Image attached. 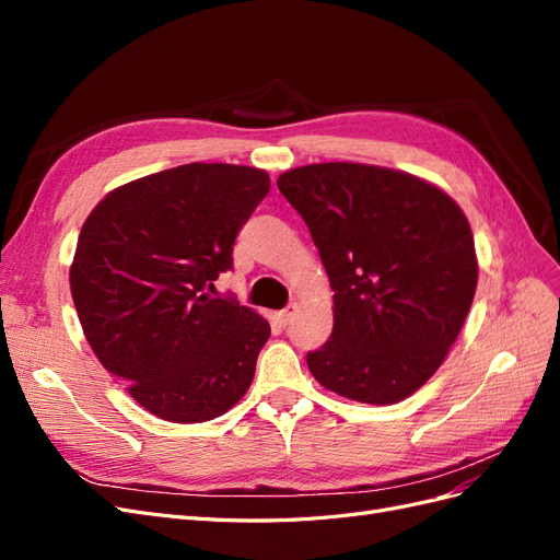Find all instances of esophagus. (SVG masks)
Returning <instances> with one entry per match:
<instances>
[{
    "label": "esophagus",
    "instance_id": "obj_1",
    "mask_svg": "<svg viewBox=\"0 0 560 560\" xmlns=\"http://www.w3.org/2000/svg\"><path fill=\"white\" fill-rule=\"evenodd\" d=\"M294 315H296V303H292V306H287V308L280 311V313H276V317H278V322H280L282 327L290 325V322L294 319Z\"/></svg>",
    "mask_w": 560,
    "mask_h": 560
}]
</instances>
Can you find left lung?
Masks as SVG:
<instances>
[{
    "instance_id": "1",
    "label": "left lung",
    "mask_w": 560,
    "mask_h": 560,
    "mask_svg": "<svg viewBox=\"0 0 560 560\" xmlns=\"http://www.w3.org/2000/svg\"><path fill=\"white\" fill-rule=\"evenodd\" d=\"M306 222L334 290L329 341L308 352L319 385L397 404L444 364L477 292L479 261L460 206L393 167L313 163L278 177Z\"/></svg>"
}]
</instances>
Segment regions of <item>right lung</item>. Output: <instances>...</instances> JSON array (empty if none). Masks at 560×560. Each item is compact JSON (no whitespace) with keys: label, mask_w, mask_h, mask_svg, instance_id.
Masks as SVG:
<instances>
[{"label":"right lung","mask_w":560,"mask_h":560,"mask_svg":"<svg viewBox=\"0 0 560 560\" xmlns=\"http://www.w3.org/2000/svg\"><path fill=\"white\" fill-rule=\"evenodd\" d=\"M268 189L259 167L186 163L118 186L83 222L70 268L79 322L149 413L206 422L247 393L270 325L212 294Z\"/></svg>","instance_id":"obj_1"}]
</instances>
